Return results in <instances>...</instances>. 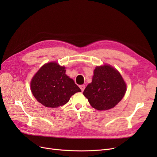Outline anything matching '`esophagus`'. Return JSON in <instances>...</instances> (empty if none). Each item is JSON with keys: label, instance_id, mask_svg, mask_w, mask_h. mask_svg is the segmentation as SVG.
I'll use <instances>...</instances> for the list:
<instances>
[{"label": "esophagus", "instance_id": "obj_1", "mask_svg": "<svg viewBox=\"0 0 157 157\" xmlns=\"http://www.w3.org/2000/svg\"><path fill=\"white\" fill-rule=\"evenodd\" d=\"M80 90H81V91L83 92L84 90V89H85V85H84V84L80 85Z\"/></svg>", "mask_w": 157, "mask_h": 157}]
</instances>
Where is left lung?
I'll use <instances>...</instances> for the list:
<instances>
[{"instance_id":"left-lung-1","label":"left lung","mask_w":157,"mask_h":157,"mask_svg":"<svg viewBox=\"0 0 157 157\" xmlns=\"http://www.w3.org/2000/svg\"><path fill=\"white\" fill-rule=\"evenodd\" d=\"M126 84L118 71L110 65L95 69L92 82L83 92L92 107L99 111L113 108L124 96Z\"/></svg>"}]
</instances>
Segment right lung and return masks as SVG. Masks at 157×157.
I'll return each instance as SVG.
<instances>
[{
  "label": "right lung",
  "instance_id": "add662e5",
  "mask_svg": "<svg viewBox=\"0 0 157 157\" xmlns=\"http://www.w3.org/2000/svg\"><path fill=\"white\" fill-rule=\"evenodd\" d=\"M65 68L55 62L44 65L31 82L33 95L47 107L55 108L67 103L71 96L81 90L65 74Z\"/></svg>",
  "mask_w": 157,
  "mask_h": 157
}]
</instances>
